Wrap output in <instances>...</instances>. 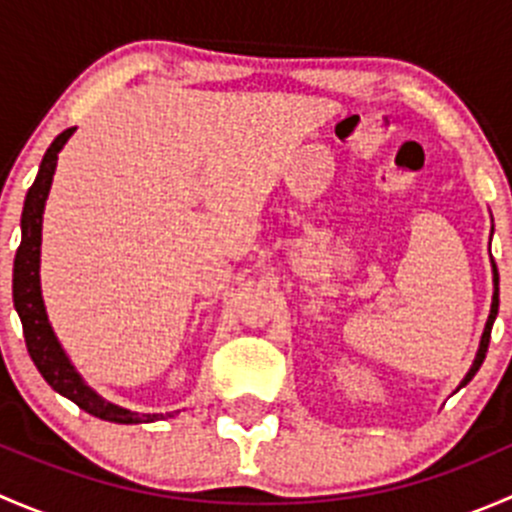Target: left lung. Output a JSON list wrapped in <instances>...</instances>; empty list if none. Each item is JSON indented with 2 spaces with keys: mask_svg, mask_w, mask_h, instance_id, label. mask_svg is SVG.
<instances>
[{
  "mask_svg": "<svg viewBox=\"0 0 512 512\" xmlns=\"http://www.w3.org/2000/svg\"><path fill=\"white\" fill-rule=\"evenodd\" d=\"M490 235H493V232H490ZM490 265H493V302H490V314H488V322H485V329H483V337H480V344H478V354H476V359H473V364H471V369H468V374L463 376V381L461 384H458V389H463V386L468 384V381L473 379V376H476V371L480 369V364H483V359H485V352H488V344H490V329H493V322H495V317H498V304H500V287H498V267H495V262L490 260ZM456 389V391H458Z\"/></svg>",
  "mask_w": 512,
  "mask_h": 512,
  "instance_id": "8db88e82",
  "label": "left lung"
}]
</instances>
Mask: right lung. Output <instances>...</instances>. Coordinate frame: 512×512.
Wrapping results in <instances>:
<instances>
[{
	"label": "right lung",
	"mask_w": 512,
	"mask_h": 512,
	"mask_svg": "<svg viewBox=\"0 0 512 512\" xmlns=\"http://www.w3.org/2000/svg\"><path fill=\"white\" fill-rule=\"evenodd\" d=\"M76 128H66L64 133L54 138L49 148H46L44 158H41L39 173H36L34 185L29 188L27 200H24L22 210V245H19L17 257H14V309H17L19 319L24 327V339H27L29 356H32L34 366L39 374L44 376L46 384L56 391V394L66 396L74 401L79 409L86 414L103 418L111 423H153L160 418H173V414H138V411H128L123 406L111 404L103 396H98L76 371L71 359L66 356L64 347L56 339L54 329L49 324V314H46L44 297H41V223H44V205L49 198L51 180H54L56 160H59L61 148L66 146Z\"/></svg>",
	"instance_id": "right-lung-1"
}]
</instances>
